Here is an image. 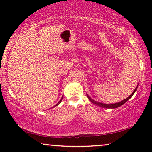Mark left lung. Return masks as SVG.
Segmentation results:
<instances>
[{
  "mask_svg": "<svg viewBox=\"0 0 152 152\" xmlns=\"http://www.w3.org/2000/svg\"><path fill=\"white\" fill-rule=\"evenodd\" d=\"M138 86H136V88H135V90L134 91V92H133L132 94H131L128 97H126V99H123V100H122L121 102H117V103H115V104H104V103H101V102H97L94 100V99H93L92 98H91V97H89V95L87 94L86 96L87 97H88L89 100H90L91 102L95 104H96L97 106H99V107H100L102 108H106V109H115V108H118L120 107V106H122V104H124V103L126 102H127L129 99L131 97H132L133 96V95L134 94L135 92H136L137 88H138Z\"/></svg>",
  "mask_w": 152,
  "mask_h": 152,
  "instance_id": "obj_1",
  "label": "left lung"
}]
</instances>
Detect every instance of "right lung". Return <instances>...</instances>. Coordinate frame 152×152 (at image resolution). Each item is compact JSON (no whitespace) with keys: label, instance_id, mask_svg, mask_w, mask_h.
<instances>
[{"label":"right lung","instance_id":"1","mask_svg":"<svg viewBox=\"0 0 152 152\" xmlns=\"http://www.w3.org/2000/svg\"><path fill=\"white\" fill-rule=\"evenodd\" d=\"M62 99H63V97H62V98L61 99H60V101L59 102H58L57 104H56V105H55V106H54V107H56V106H58V105H59V104L60 103H61V100H62Z\"/></svg>","mask_w":152,"mask_h":152}]
</instances>
